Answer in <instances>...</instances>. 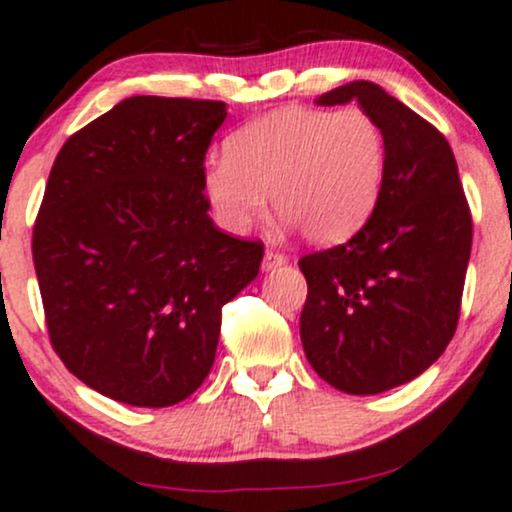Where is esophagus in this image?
<instances>
[{
  "mask_svg": "<svg viewBox=\"0 0 512 512\" xmlns=\"http://www.w3.org/2000/svg\"><path fill=\"white\" fill-rule=\"evenodd\" d=\"M284 262H286L284 252H279V250H267V252H265V262H262V267H265V269H277V267H282Z\"/></svg>",
  "mask_w": 512,
  "mask_h": 512,
  "instance_id": "esophagus-1",
  "label": "esophagus"
}]
</instances>
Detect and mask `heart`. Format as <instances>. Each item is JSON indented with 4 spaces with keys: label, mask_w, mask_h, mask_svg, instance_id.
I'll return each mask as SVG.
<instances>
[{
    "label": "heart",
    "mask_w": 512,
    "mask_h": 512,
    "mask_svg": "<svg viewBox=\"0 0 512 512\" xmlns=\"http://www.w3.org/2000/svg\"><path fill=\"white\" fill-rule=\"evenodd\" d=\"M386 136L362 109H284L247 123L211 157L201 187L230 233L274 209L303 240L340 243L369 221L386 179Z\"/></svg>",
    "instance_id": "heart-1"
}]
</instances>
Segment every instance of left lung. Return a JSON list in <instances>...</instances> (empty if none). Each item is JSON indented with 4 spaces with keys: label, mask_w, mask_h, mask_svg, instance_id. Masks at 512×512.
I'll return each mask as SVG.
<instances>
[{
    "label": "left lung",
    "mask_w": 512,
    "mask_h": 512,
    "mask_svg": "<svg viewBox=\"0 0 512 512\" xmlns=\"http://www.w3.org/2000/svg\"><path fill=\"white\" fill-rule=\"evenodd\" d=\"M350 101L386 136L384 189L347 243L299 260L301 342L320 379L367 396L423 374L454 338L474 223L452 148L430 121L364 80L318 104Z\"/></svg>",
    "instance_id": "8db88e82"
}]
</instances>
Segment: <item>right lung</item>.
Here are the masks:
<instances>
[{"mask_svg": "<svg viewBox=\"0 0 512 512\" xmlns=\"http://www.w3.org/2000/svg\"><path fill=\"white\" fill-rule=\"evenodd\" d=\"M211 99L131 97L72 133L33 223L50 345L89 389L165 408L204 384L223 303L265 245L213 226L201 187L226 121Z\"/></svg>", "mask_w": 512, "mask_h": 512, "instance_id": "obj_1", "label": "right lung"}]
</instances>
